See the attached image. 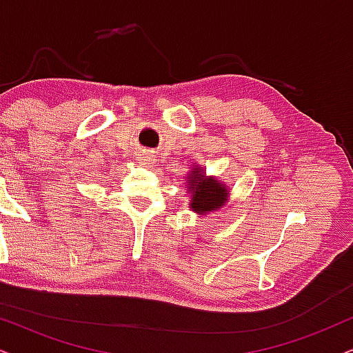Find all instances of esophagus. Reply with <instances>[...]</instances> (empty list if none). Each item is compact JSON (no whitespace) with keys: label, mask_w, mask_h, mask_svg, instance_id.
Returning a JSON list of instances; mask_svg holds the SVG:
<instances>
[{"label":"esophagus","mask_w":353,"mask_h":353,"mask_svg":"<svg viewBox=\"0 0 353 353\" xmlns=\"http://www.w3.org/2000/svg\"><path fill=\"white\" fill-rule=\"evenodd\" d=\"M138 161H140L141 164H145V166H151V164L154 163V158H153V154H150V153H141V154H138Z\"/></svg>","instance_id":"1"}]
</instances>
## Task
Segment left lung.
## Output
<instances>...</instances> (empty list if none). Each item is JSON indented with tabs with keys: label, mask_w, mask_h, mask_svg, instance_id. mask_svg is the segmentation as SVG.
<instances>
[{
	"label": "left lung",
	"mask_w": 353,
	"mask_h": 353,
	"mask_svg": "<svg viewBox=\"0 0 353 353\" xmlns=\"http://www.w3.org/2000/svg\"><path fill=\"white\" fill-rule=\"evenodd\" d=\"M187 185L190 194V208L199 215H207L213 210L221 208L228 202V189L215 177H207L199 166L192 168L187 176Z\"/></svg>",
	"instance_id": "obj_1"
}]
</instances>
